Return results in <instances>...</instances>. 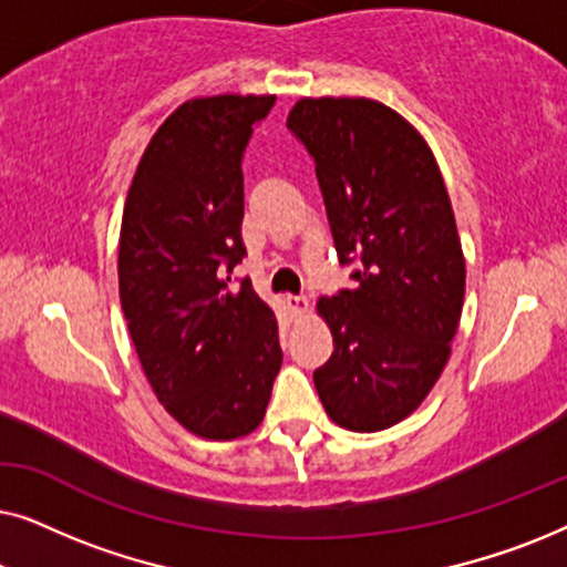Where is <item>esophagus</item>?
<instances>
[{
    "label": "esophagus",
    "mask_w": 567,
    "mask_h": 567,
    "mask_svg": "<svg viewBox=\"0 0 567 567\" xmlns=\"http://www.w3.org/2000/svg\"><path fill=\"white\" fill-rule=\"evenodd\" d=\"M286 307L291 309V315H305L309 307V299L305 293H289V297H286Z\"/></svg>",
    "instance_id": "34e87169"
}]
</instances>
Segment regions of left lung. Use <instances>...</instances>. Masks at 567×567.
Segmentation results:
<instances>
[{
    "label": "left lung",
    "mask_w": 567,
    "mask_h": 567,
    "mask_svg": "<svg viewBox=\"0 0 567 567\" xmlns=\"http://www.w3.org/2000/svg\"><path fill=\"white\" fill-rule=\"evenodd\" d=\"M286 126L315 159L340 266L353 289L320 299L330 361L315 371L348 431H384L421 405L446 367L464 258L444 177L423 136L363 97H305Z\"/></svg>",
    "instance_id": "left-lung-1"
}]
</instances>
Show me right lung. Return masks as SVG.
Returning a JSON list of instances; mask_svg holds the SVG:
<instances>
[{
    "instance_id": "obj_1",
    "label": "right lung",
    "mask_w": 567,
    "mask_h": 567,
    "mask_svg": "<svg viewBox=\"0 0 567 567\" xmlns=\"http://www.w3.org/2000/svg\"><path fill=\"white\" fill-rule=\"evenodd\" d=\"M274 95L183 103L138 162L121 224L118 286L154 394L196 436H247L266 415L284 353L243 243V157Z\"/></svg>"
}]
</instances>
